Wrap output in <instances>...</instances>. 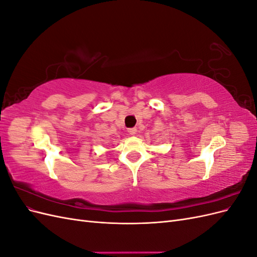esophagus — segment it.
I'll return each mask as SVG.
<instances>
[{
	"instance_id": "esophagus-1",
	"label": "esophagus",
	"mask_w": 257,
	"mask_h": 257,
	"mask_svg": "<svg viewBox=\"0 0 257 257\" xmlns=\"http://www.w3.org/2000/svg\"><path fill=\"white\" fill-rule=\"evenodd\" d=\"M127 132H128L131 135H135L137 133V128L136 127H132V128H128Z\"/></svg>"
}]
</instances>
